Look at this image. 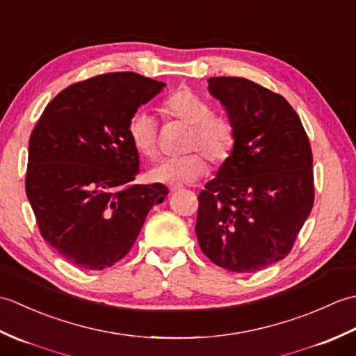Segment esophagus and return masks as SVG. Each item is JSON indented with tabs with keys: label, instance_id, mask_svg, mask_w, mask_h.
Returning a JSON list of instances; mask_svg holds the SVG:
<instances>
[{
	"label": "esophagus",
	"instance_id": "esophagus-1",
	"mask_svg": "<svg viewBox=\"0 0 356 356\" xmlns=\"http://www.w3.org/2000/svg\"><path fill=\"white\" fill-rule=\"evenodd\" d=\"M179 190H182V185H180V184L170 185V191H171V193H176V191H179Z\"/></svg>",
	"mask_w": 356,
	"mask_h": 356
}]
</instances>
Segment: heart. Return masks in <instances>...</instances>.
<instances>
[{"instance_id": "heart-1", "label": "heart", "mask_w": 356, "mask_h": 356, "mask_svg": "<svg viewBox=\"0 0 356 356\" xmlns=\"http://www.w3.org/2000/svg\"><path fill=\"white\" fill-rule=\"evenodd\" d=\"M162 113L190 127L184 142V149L190 153L159 162L149 171L153 182H195L209 171L205 157L217 166L229 161L236 148V128L228 118L214 115L213 105L205 97L190 88H179L162 102ZM127 138L142 157H157V124L147 110H136L128 118Z\"/></svg>"}]
</instances>
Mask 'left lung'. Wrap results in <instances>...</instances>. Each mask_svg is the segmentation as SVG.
<instances>
[{
  "label": "left lung",
  "instance_id": "left-lung-1",
  "mask_svg": "<svg viewBox=\"0 0 356 356\" xmlns=\"http://www.w3.org/2000/svg\"><path fill=\"white\" fill-rule=\"evenodd\" d=\"M236 148L199 194L195 234L217 266L255 272L283 260L314 207L312 148L282 95L237 76L209 78Z\"/></svg>",
  "mask_w": 356,
  "mask_h": 356
}]
</instances>
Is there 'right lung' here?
Wrapping results in <instances>:
<instances>
[{"label":"right lung","mask_w":356,"mask_h":356,"mask_svg":"<svg viewBox=\"0 0 356 356\" xmlns=\"http://www.w3.org/2000/svg\"><path fill=\"white\" fill-rule=\"evenodd\" d=\"M163 82L133 72L97 74L58 93L29 140L26 193L42 238L81 269L110 268L130 252L162 184L134 185L139 154L127 122Z\"/></svg>","instance_id":"1"}]
</instances>
